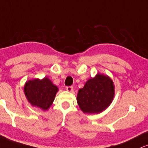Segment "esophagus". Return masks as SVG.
<instances>
[{"mask_svg":"<svg viewBox=\"0 0 148 148\" xmlns=\"http://www.w3.org/2000/svg\"><path fill=\"white\" fill-rule=\"evenodd\" d=\"M66 90L69 92H73V90H74V89H73L72 86H68V87H66Z\"/></svg>","mask_w":148,"mask_h":148,"instance_id":"34e87169","label":"esophagus"}]
</instances>
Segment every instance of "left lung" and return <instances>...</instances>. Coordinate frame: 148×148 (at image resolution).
Wrapping results in <instances>:
<instances>
[{
	"mask_svg": "<svg viewBox=\"0 0 148 148\" xmlns=\"http://www.w3.org/2000/svg\"><path fill=\"white\" fill-rule=\"evenodd\" d=\"M115 87L111 78L97 73L86 81L78 92L76 101L85 114H99L110 106L114 97Z\"/></svg>",
	"mask_w": 148,
	"mask_h": 148,
	"instance_id": "left-lung-1",
	"label": "left lung"
}]
</instances>
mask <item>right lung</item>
<instances>
[{
	"mask_svg": "<svg viewBox=\"0 0 148 148\" xmlns=\"http://www.w3.org/2000/svg\"><path fill=\"white\" fill-rule=\"evenodd\" d=\"M58 91V87L47 77L29 80L24 85V94L28 102L43 111L50 108Z\"/></svg>",
	"mask_w": 148,
	"mask_h": 148,
	"instance_id": "obj_1",
	"label": "right lung"
}]
</instances>
